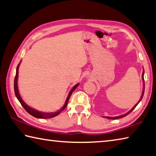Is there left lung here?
<instances>
[{"label": "left lung", "instance_id": "1", "mask_svg": "<svg viewBox=\"0 0 156 156\" xmlns=\"http://www.w3.org/2000/svg\"><path fill=\"white\" fill-rule=\"evenodd\" d=\"M142 79H143V83H144V87H143V93H142V95H141V96H140V101L137 102V104H136L134 105V107L132 108V109L129 111V112H128L127 113H126V114H124V115H120V116H117V117H107V119H119V118H122V117H125V116H126L127 115H128L129 113H130V112H132V111H133L134 108H135V107H136V106L138 105V104L140 102V101H141L142 100V98H143V95H144V92H145V81H144V70H143V75H142Z\"/></svg>", "mask_w": 156, "mask_h": 156}]
</instances>
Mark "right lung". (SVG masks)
Wrapping results in <instances>:
<instances>
[{
	"instance_id": "obj_1",
	"label": "right lung",
	"mask_w": 156,
	"mask_h": 156,
	"mask_svg": "<svg viewBox=\"0 0 156 156\" xmlns=\"http://www.w3.org/2000/svg\"><path fill=\"white\" fill-rule=\"evenodd\" d=\"M19 65L20 64L17 65V69H16V77H15V79H14V91H15V94H16V96L17 97V100H18L19 102H20V104L22 105V107L24 108V109L27 111V112L30 114L31 115H32L34 117H37V118H41V119H48V118H51V117H54L55 116L58 115V114L60 113L61 111H62L64 108L66 107L67 105H68V102H69V100L70 98V96H71L72 93L73 91H74L76 87H77L79 84L75 85V86L72 88V90L70 91V92L68 95V97H67V98L66 100V102L65 103H64V105L62 107L61 109H60L59 111H56V112H54V113H43V112H39V111H36L33 109V108H32L31 107H29L27 105H26L24 102L23 101V100L22 99L21 96H20V94H19V91L18 89H17V77H18V68H19Z\"/></svg>"
}]
</instances>
